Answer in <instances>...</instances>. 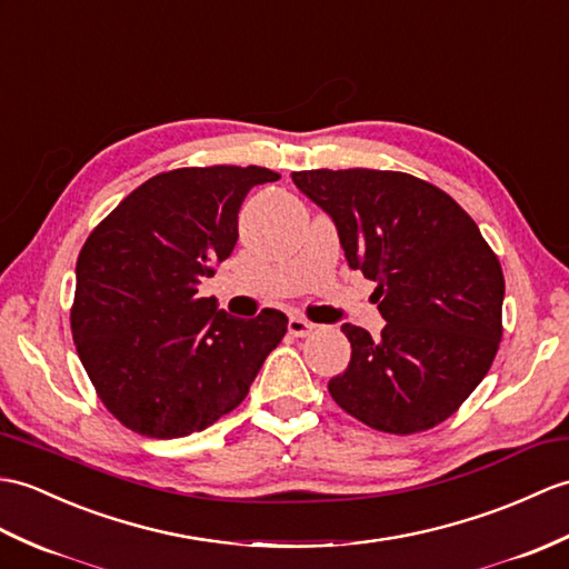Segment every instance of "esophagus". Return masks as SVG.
Masks as SVG:
<instances>
[{
	"label": "esophagus",
	"mask_w": 569,
	"mask_h": 569,
	"mask_svg": "<svg viewBox=\"0 0 569 569\" xmlns=\"http://www.w3.org/2000/svg\"><path fill=\"white\" fill-rule=\"evenodd\" d=\"M315 327H317L315 322L306 320V317H300V315H293L288 320V332L293 337H308V335L315 332Z\"/></svg>",
	"instance_id": "1"
}]
</instances>
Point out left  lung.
<instances>
[{
  "mask_svg": "<svg viewBox=\"0 0 569 569\" xmlns=\"http://www.w3.org/2000/svg\"><path fill=\"white\" fill-rule=\"evenodd\" d=\"M332 216L351 269L376 281L378 337L345 325L351 361L329 380L335 402L386 433L441 425L490 371L501 339L505 273L451 196L405 171H293Z\"/></svg>",
  "mask_w": 569,
  "mask_h": 569,
  "instance_id": "1",
  "label": "left lung"
}]
</instances>
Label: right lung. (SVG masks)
I'll return each mask as SVG.
<instances>
[{
    "mask_svg": "<svg viewBox=\"0 0 569 569\" xmlns=\"http://www.w3.org/2000/svg\"><path fill=\"white\" fill-rule=\"evenodd\" d=\"M267 167H181L128 193L77 257L72 339L103 407L130 431L179 439L240 405L288 317L240 320L198 296L237 242Z\"/></svg>",
    "mask_w": 569,
    "mask_h": 569,
    "instance_id": "add662e5",
    "label": "right lung"
}]
</instances>
